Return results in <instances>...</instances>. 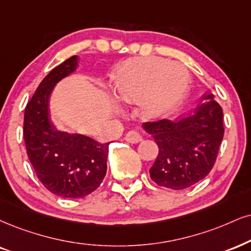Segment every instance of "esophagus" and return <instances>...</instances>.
I'll return each instance as SVG.
<instances>
[{
  "label": "esophagus",
  "instance_id": "34e87169",
  "mask_svg": "<svg viewBox=\"0 0 251 251\" xmlns=\"http://www.w3.org/2000/svg\"><path fill=\"white\" fill-rule=\"evenodd\" d=\"M125 140L126 142H129V143L136 144V143H138V142L142 141V136L138 134L137 131H129L128 134L126 135Z\"/></svg>",
  "mask_w": 251,
  "mask_h": 251
}]
</instances>
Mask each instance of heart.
I'll return each mask as SVG.
<instances>
[{
	"instance_id": "obj_1",
	"label": "heart",
	"mask_w": 251,
	"mask_h": 251,
	"mask_svg": "<svg viewBox=\"0 0 251 251\" xmlns=\"http://www.w3.org/2000/svg\"><path fill=\"white\" fill-rule=\"evenodd\" d=\"M187 85L181 65L162 58H140L128 61L117 74L115 91L121 100L137 102L145 117L157 119L178 104Z\"/></svg>"
}]
</instances>
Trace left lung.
I'll return each instance as SVG.
<instances>
[{
	"label": "left lung",
	"instance_id": "8db88e82",
	"mask_svg": "<svg viewBox=\"0 0 251 251\" xmlns=\"http://www.w3.org/2000/svg\"><path fill=\"white\" fill-rule=\"evenodd\" d=\"M208 93L193 113L179 120L159 119L143 123L158 145L150 177L159 186L184 190L211 172L224 138V113Z\"/></svg>",
	"mask_w": 251,
	"mask_h": 251
}]
</instances>
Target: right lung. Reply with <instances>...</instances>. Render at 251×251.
I'll return each instance as SVG.
<instances>
[{
	"label": "right lung",
	"instance_id": "right-lung-1",
	"mask_svg": "<svg viewBox=\"0 0 251 251\" xmlns=\"http://www.w3.org/2000/svg\"><path fill=\"white\" fill-rule=\"evenodd\" d=\"M73 55L54 67L39 83L24 113L23 135L26 153L37 177L51 193L83 198L100 186L107 172L108 145L88 136L55 129L49 114V98L54 85L74 72Z\"/></svg>",
	"mask_w": 251,
	"mask_h": 251
}]
</instances>
